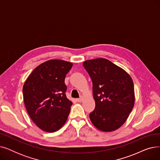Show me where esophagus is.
<instances>
[{
  "mask_svg": "<svg viewBox=\"0 0 160 160\" xmlns=\"http://www.w3.org/2000/svg\"><path fill=\"white\" fill-rule=\"evenodd\" d=\"M77 100L78 102H82V100H83V97H82V96H81L80 98H77Z\"/></svg>",
  "mask_w": 160,
  "mask_h": 160,
  "instance_id": "obj_1",
  "label": "esophagus"
}]
</instances>
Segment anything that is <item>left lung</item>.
I'll list each match as a JSON object with an SVG mask.
<instances>
[{"label":"left lung","mask_w":160,"mask_h":160,"mask_svg":"<svg viewBox=\"0 0 160 160\" xmlns=\"http://www.w3.org/2000/svg\"><path fill=\"white\" fill-rule=\"evenodd\" d=\"M83 66L93 82L95 108L89 113L91 121L101 131L116 130L127 121L135 102L132 78L104 58L87 60Z\"/></svg>","instance_id":"obj_1"}]
</instances>
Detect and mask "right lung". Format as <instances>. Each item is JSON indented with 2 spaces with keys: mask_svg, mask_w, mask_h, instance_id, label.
I'll list each match as a JSON object with an SVG mask.
<instances>
[{
  "mask_svg": "<svg viewBox=\"0 0 160 160\" xmlns=\"http://www.w3.org/2000/svg\"><path fill=\"white\" fill-rule=\"evenodd\" d=\"M72 63L50 60L33 70L24 83L23 98L27 112L38 127L54 132L65 123L72 102L67 98L66 74Z\"/></svg>",
  "mask_w": 160,
  "mask_h": 160,
  "instance_id": "1",
  "label": "right lung"
}]
</instances>
